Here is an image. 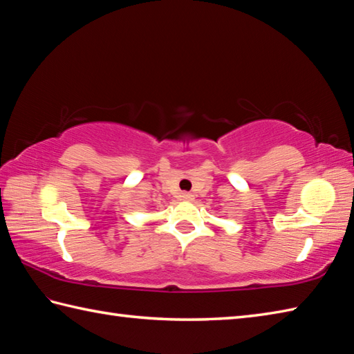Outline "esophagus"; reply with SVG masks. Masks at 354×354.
I'll use <instances>...</instances> for the list:
<instances>
[{"label": "esophagus", "mask_w": 354, "mask_h": 354, "mask_svg": "<svg viewBox=\"0 0 354 354\" xmlns=\"http://www.w3.org/2000/svg\"><path fill=\"white\" fill-rule=\"evenodd\" d=\"M181 199H183V201H187V202H190V201L194 199V196H193L192 193H181Z\"/></svg>", "instance_id": "esophagus-1"}]
</instances>
